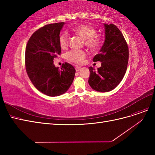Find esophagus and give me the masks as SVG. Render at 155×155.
Instances as JSON below:
<instances>
[{
	"mask_svg": "<svg viewBox=\"0 0 155 155\" xmlns=\"http://www.w3.org/2000/svg\"><path fill=\"white\" fill-rule=\"evenodd\" d=\"M81 69V68L80 67H76V71L79 72Z\"/></svg>",
	"mask_w": 155,
	"mask_h": 155,
	"instance_id": "esophagus-1",
	"label": "esophagus"
}]
</instances>
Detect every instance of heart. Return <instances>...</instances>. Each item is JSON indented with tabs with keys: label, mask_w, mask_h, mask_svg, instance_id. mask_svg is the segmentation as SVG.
I'll return each instance as SVG.
<instances>
[{
	"label": "heart",
	"mask_w": 155,
	"mask_h": 155,
	"mask_svg": "<svg viewBox=\"0 0 155 155\" xmlns=\"http://www.w3.org/2000/svg\"><path fill=\"white\" fill-rule=\"evenodd\" d=\"M72 32L84 39L85 44L91 49H96L100 45V39L96 35L97 31L94 28L88 25H80L74 28ZM59 45L61 49H66L68 46V37L67 33H63L59 37ZM87 53L81 50H74L67 54V59L70 62L76 64H81L85 58Z\"/></svg>",
	"instance_id": "heart-1"
}]
</instances>
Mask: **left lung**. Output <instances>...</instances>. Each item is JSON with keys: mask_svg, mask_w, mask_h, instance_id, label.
<instances>
[{"mask_svg": "<svg viewBox=\"0 0 155 155\" xmlns=\"http://www.w3.org/2000/svg\"><path fill=\"white\" fill-rule=\"evenodd\" d=\"M105 41L93 61L101 62L97 71L90 67L88 83L96 91L113 90L122 80L129 61V48L122 33L114 25L104 24Z\"/></svg>", "mask_w": 155, "mask_h": 155, "instance_id": "1", "label": "left lung"}]
</instances>
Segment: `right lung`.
Masks as SVG:
<instances>
[{"mask_svg": "<svg viewBox=\"0 0 155 155\" xmlns=\"http://www.w3.org/2000/svg\"><path fill=\"white\" fill-rule=\"evenodd\" d=\"M64 22L45 25L35 31L28 41L25 51L26 70L37 90L49 96L66 92L76 73L72 65L63 63L55 67L54 59L61 54L59 37Z\"/></svg>", "mask_w": 155, "mask_h": 155, "instance_id": "add662e5", "label": "right lung"}]
</instances>
